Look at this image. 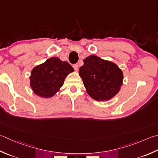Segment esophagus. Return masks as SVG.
<instances>
[{
  "label": "esophagus",
  "mask_w": 158,
  "mask_h": 158,
  "mask_svg": "<svg viewBox=\"0 0 158 158\" xmlns=\"http://www.w3.org/2000/svg\"><path fill=\"white\" fill-rule=\"evenodd\" d=\"M73 68L75 71H77L79 69V66L77 64H75V65H73Z\"/></svg>",
  "instance_id": "1"
}]
</instances>
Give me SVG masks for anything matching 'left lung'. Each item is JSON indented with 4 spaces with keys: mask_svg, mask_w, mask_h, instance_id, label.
<instances>
[{
    "mask_svg": "<svg viewBox=\"0 0 158 158\" xmlns=\"http://www.w3.org/2000/svg\"><path fill=\"white\" fill-rule=\"evenodd\" d=\"M79 75L88 95L97 101L112 99L123 85V73L118 65L94 55L83 60Z\"/></svg>",
    "mask_w": 158,
    "mask_h": 158,
    "instance_id": "8db88e82",
    "label": "left lung"
}]
</instances>
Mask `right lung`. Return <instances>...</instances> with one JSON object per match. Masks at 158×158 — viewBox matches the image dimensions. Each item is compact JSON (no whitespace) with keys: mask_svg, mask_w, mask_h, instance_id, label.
<instances>
[{"mask_svg":"<svg viewBox=\"0 0 158 158\" xmlns=\"http://www.w3.org/2000/svg\"><path fill=\"white\" fill-rule=\"evenodd\" d=\"M74 69L67 61L58 57H51L45 62L33 68L30 86L33 93L42 98H51L60 90L64 80Z\"/></svg>","mask_w":158,"mask_h":158,"instance_id":"add662e5","label":"right lung"}]
</instances>
